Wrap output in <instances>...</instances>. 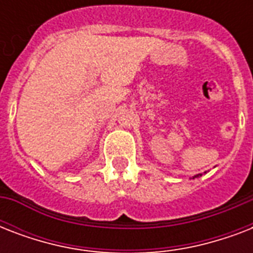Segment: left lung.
<instances>
[{
  "instance_id": "8db88e82",
  "label": "left lung",
  "mask_w": 253,
  "mask_h": 253,
  "mask_svg": "<svg viewBox=\"0 0 253 253\" xmlns=\"http://www.w3.org/2000/svg\"><path fill=\"white\" fill-rule=\"evenodd\" d=\"M198 176H202V174H197V176H196V177H198Z\"/></svg>"
}]
</instances>
